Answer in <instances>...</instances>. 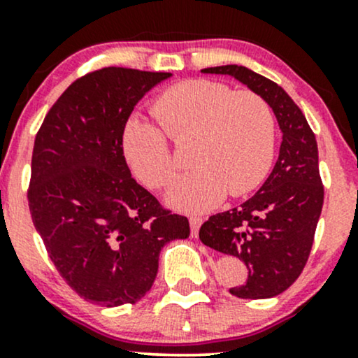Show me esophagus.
Instances as JSON below:
<instances>
[{
  "label": "esophagus",
  "instance_id": "obj_1",
  "mask_svg": "<svg viewBox=\"0 0 358 358\" xmlns=\"http://www.w3.org/2000/svg\"><path fill=\"white\" fill-rule=\"evenodd\" d=\"M202 224H203L202 217H190V231H192L193 239H195V237L199 236L200 225H202Z\"/></svg>",
  "mask_w": 358,
  "mask_h": 358
}]
</instances>
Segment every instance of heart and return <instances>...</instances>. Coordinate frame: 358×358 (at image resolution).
I'll list each match as a JSON object with an SVG mask.
<instances>
[{"label": "heart", "instance_id": "obj_1", "mask_svg": "<svg viewBox=\"0 0 358 358\" xmlns=\"http://www.w3.org/2000/svg\"><path fill=\"white\" fill-rule=\"evenodd\" d=\"M158 126L131 119L122 150L134 175L148 188L171 183L178 159L170 141L192 143V171L170 188L166 202L180 212L203 213L227 192H252L268 175L276 145V119L268 101L252 90L222 82L190 79L163 90L151 106Z\"/></svg>", "mask_w": 358, "mask_h": 358}]
</instances>
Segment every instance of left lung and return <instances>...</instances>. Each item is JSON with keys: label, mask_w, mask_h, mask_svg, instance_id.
<instances>
[{"label": "left lung", "mask_w": 358, "mask_h": 358, "mask_svg": "<svg viewBox=\"0 0 358 358\" xmlns=\"http://www.w3.org/2000/svg\"><path fill=\"white\" fill-rule=\"evenodd\" d=\"M202 72L234 77L264 97L276 114L282 141L268 180L241 207L212 215L199 236L205 245L248 266V281L231 287V294L244 299L278 296L306 266L322 213L324 192L315 134L301 109L276 82L242 65Z\"/></svg>", "instance_id": "1"}]
</instances>
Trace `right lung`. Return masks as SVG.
<instances>
[{
	"mask_svg": "<svg viewBox=\"0 0 358 358\" xmlns=\"http://www.w3.org/2000/svg\"><path fill=\"white\" fill-rule=\"evenodd\" d=\"M170 72L106 67L72 82L35 136L28 207L60 276L102 306L139 301L159 250L190 236L188 219L131 176L122 134L134 106Z\"/></svg>",
	"mask_w": 358,
	"mask_h": 358,
	"instance_id": "1",
	"label": "right lung"
}]
</instances>
